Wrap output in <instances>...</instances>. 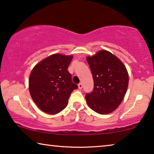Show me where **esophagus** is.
<instances>
[{
    "mask_svg": "<svg viewBox=\"0 0 154 154\" xmlns=\"http://www.w3.org/2000/svg\"><path fill=\"white\" fill-rule=\"evenodd\" d=\"M78 87H79V89H82V87H83L82 83H81V82L79 83V85H78Z\"/></svg>",
    "mask_w": 154,
    "mask_h": 154,
    "instance_id": "esophagus-1",
    "label": "esophagus"
}]
</instances>
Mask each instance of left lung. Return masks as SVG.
Instances as JSON below:
<instances>
[{
	"instance_id": "1",
	"label": "left lung",
	"mask_w": 154,
	"mask_h": 154,
	"mask_svg": "<svg viewBox=\"0 0 154 154\" xmlns=\"http://www.w3.org/2000/svg\"><path fill=\"white\" fill-rule=\"evenodd\" d=\"M86 59L94 81V91L85 95L87 104L99 114L111 113L119 107L127 92L129 76L126 67L106 50Z\"/></svg>"
}]
</instances>
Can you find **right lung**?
<instances>
[{
    "label": "right lung",
    "mask_w": 154,
    "mask_h": 154,
    "mask_svg": "<svg viewBox=\"0 0 154 154\" xmlns=\"http://www.w3.org/2000/svg\"><path fill=\"white\" fill-rule=\"evenodd\" d=\"M72 59L73 55L53 54L32 68L29 79V92L43 112L56 115L62 111L70 94L78 88L67 71Z\"/></svg>",
    "instance_id": "obj_1"
}]
</instances>
